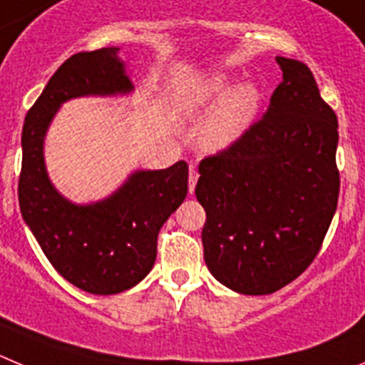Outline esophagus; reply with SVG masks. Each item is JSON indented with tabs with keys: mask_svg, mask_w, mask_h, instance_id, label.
<instances>
[{
	"mask_svg": "<svg viewBox=\"0 0 365 365\" xmlns=\"http://www.w3.org/2000/svg\"><path fill=\"white\" fill-rule=\"evenodd\" d=\"M198 170L195 169V167H190L189 170V192L192 195L195 192V187H196V182H198Z\"/></svg>",
	"mask_w": 365,
	"mask_h": 365,
	"instance_id": "obj_1",
	"label": "esophagus"
}]
</instances>
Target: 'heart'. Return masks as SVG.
Wrapping results in <instances>:
<instances>
[{"mask_svg": "<svg viewBox=\"0 0 365 365\" xmlns=\"http://www.w3.org/2000/svg\"><path fill=\"white\" fill-rule=\"evenodd\" d=\"M260 87L244 81L232 87L225 72H203L183 81L175 94L176 109L200 116L211 109L198 130V145L205 153H223L247 134L260 110Z\"/></svg>", "mask_w": 365, "mask_h": 365, "instance_id": "obj_1", "label": "heart"}]
</instances>
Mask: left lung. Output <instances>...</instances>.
<instances>
[{
    "label": "left lung",
    "mask_w": 365,
    "mask_h": 365,
    "mask_svg": "<svg viewBox=\"0 0 365 365\" xmlns=\"http://www.w3.org/2000/svg\"><path fill=\"white\" fill-rule=\"evenodd\" d=\"M282 83L269 109L231 149L202 160L203 258L240 294H271L320 251L338 203L336 114L309 67L277 56Z\"/></svg>",
    "instance_id": "1"
}]
</instances>
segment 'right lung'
Instances as JSON below:
<instances>
[{"instance_id":"right-lung-1","label":"right lung","mask_w":365,"mask_h":365,"mask_svg":"<svg viewBox=\"0 0 365 365\" xmlns=\"http://www.w3.org/2000/svg\"><path fill=\"white\" fill-rule=\"evenodd\" d=\"M133 91L120 47L78 52L54 72L23 123L21 216L52 267L91 294L121 293L149 274L160 227L187 196L189 167L176 162L169 169H138L107 198L74 203L48 178L45 136L65 101Z\"/></svg>"}]
</instances>
